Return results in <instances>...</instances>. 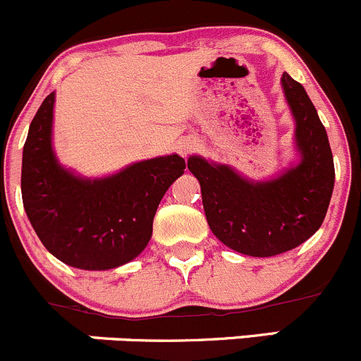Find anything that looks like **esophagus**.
Listing matches in <instances>:
<instances>
[{"mask_svg":"<svg viewBox=\"0 0 361 361\" xmlns=\"http://www.w3.org/2000/svg\"><path fill=\"white\" fill-rule=\"evenodd\" d=\"M192 149H195V145L191 144V142H185V144H179V152L182 156H188L189 152L192 151Z\"/></svg>","mask_w":361,"mask_h":361,"instance_id":"obj_1","label":"esophagus"}]
</instances>
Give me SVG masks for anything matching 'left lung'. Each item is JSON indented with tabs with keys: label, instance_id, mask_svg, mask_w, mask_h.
<instances>
[{
	"label": "left lung",
	"instance_id": "1",
	"mask_svg": "<svg viewBox=\"0 0 361 361\" xmlns=\"http://www.w3.org/2000/svg\"><path fill=\"white\" fill-rule=\"evenodd\" d=\"M283 89L295 117L300 163L272 180L252 182L228 165L200 156L188 169L202 185V202L212 233L233 251L276 256L303 244L319 230L334 191V156L326 130L300 82L283 73Z\"/></svg>",
	"mask_w": 361,
	"mask_h": 361
}]
</instances>
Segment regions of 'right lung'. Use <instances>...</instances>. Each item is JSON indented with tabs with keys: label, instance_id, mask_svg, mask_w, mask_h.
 Wrapping results in <instances>:
<instances>
[{
	"label": "right lung",
	"instance_id": "obj_1",
	"mask_svg": "<svg viewBox=\"0 0 361 361\" xmlns=\"http://www.w3.org/2000/svg\"><path fill=\"white\" fill-rule=\"evenodd\" d=\"M54 92L33 117L23 151V203L51 255L82 270H109L137 258L152 235L166 189L184 173L180 156L133 163L103 179H82L52 151Z\"/></svg>",
	"mask_w": 361,
	"mask_h": 361
}]
</instances>
